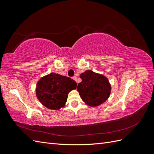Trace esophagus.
I'll return each instance as SVG.
<instances>
[{"label":"esophagus","instance_id":"obj_1","mask_svg":"<svg viewBox=\"0 0 154 154\" xmlns=\"http://www.w3.org/2000/svg\"><path fill=\"white\" fill-rule=\"evenodd\" d=\"M72 79H73L74 80H75V81L76 82V79H77V77H76V76H73V77H72Z\"/></svg>","mask_w":154,"mask_h":154}]
</instances>
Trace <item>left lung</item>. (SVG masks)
<instances>
[{"mask_svg": "<svg viewBox=\"0 0 154 154\" xmlns=\"http://www.w3.org/2000/svg\"><path fill=\"white\" fill-rule=\"evenodd\" d=\"M82 82L79 83L77 91L82 100L90 106H97L108 100L111 85L103 74L87 70L80 75Z\"/></svg>", "mask_w": 154, "mask_h": 154, "instance_id": "8db88e82", "label": "left lung"}]
</instances>
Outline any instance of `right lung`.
Here are the masks:
<instances>
[{
	"instance_id": "obj_1",
	"label": "right lung",
	"mask_w": 154,
	"mask_h": 154,
	"mask_svg": "<svg viewBox=\"0 0 154 154\" xmlns=\"http://www.w3.org/2000/svg\"><path fill=\"white\" fill-rule=\"evenodd\" d=\"M76 82L72 79L51 72L37 82L36 95L46 108L59 110L66 105L68 94L76 89Z\"/></svg>"
}]
</instances>
